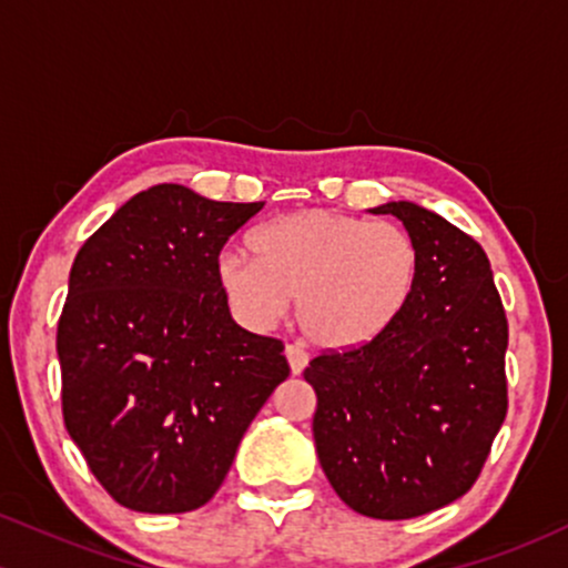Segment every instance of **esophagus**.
Returning a JSON list of instances; mask_svg holds the SVG:
<instances>
[{"label": "esophagus", "mask_w": 568, "mask_h": 568, "mask_svg": "<svg viewBox=\"0 0 568 568\" xmlns=\"http://www.w3.org/2000/svg\"><path fill=\"white\" fill-rule=\"evenodd\" d=\"M285 361H288L291 374H302L306 363H310V357H306V352L302 347H293V344H288V347H285Z\"/></svg>", "instance_id": "esophagus-1"}]
</instances>
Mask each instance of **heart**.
<instances>
[{
	"mask_svg": "<svg viewBox=\"0 0 568 568\" xmlns=\"http://www.w3.org/2000/svg\"><path fill=\"white\" fill-rule=\"evenodd\" d=\"M251 247H226L216 258V283L234 317L272 328L296 296L298 331L321 349L366 347L403 315L419 285V245L387 221L315 207L258 226Z\"/></svg>",
	"mask_w": 568,
	"mask_h": 568,
	"instance_id": "obj_1",
	"label": "heart"
}]
</instances>
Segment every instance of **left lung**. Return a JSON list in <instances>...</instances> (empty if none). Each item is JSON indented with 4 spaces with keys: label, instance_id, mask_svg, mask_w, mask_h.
I'll return each instance as SVG.
<instances>
[{
    "label": "left lung",
    "instance_id": "8db88e82",
    "mask_svg": "<svg viewBox=\"0 0 568 568\" xmlns=\"http://www.w3.org/2000/svg\"><path fill=\"white\" fill-rule=\"evenodd\" d=\"M422 253L403 315L366 347L323 352L304 371L317 395V459L352 510L416 518L470 491L507 414V317L470 234L400 200Z\"/></svg>",
    "mask_w": 568,
    "mask_h": 568
}]
</instances>
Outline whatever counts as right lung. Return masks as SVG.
<instances>
[{
	"label": "right lung",
	"mask_w": 568,
	"mask_h": 568,
	"mask_svg": "<svg viewBox=\"0 0 568 568\" xmlns=\"http://www.w3.org/2000/svg\"><path fill=\"white\" fill-rule=\"evenodd\" d=\"M262 207L158 184L71 264L55 338L63 422L122 507L205 505L253 416L288 379L283 342L240 328L216 283L221 247Z\"/></svg>",
	"instance_id": "1"
}]
</instances>
